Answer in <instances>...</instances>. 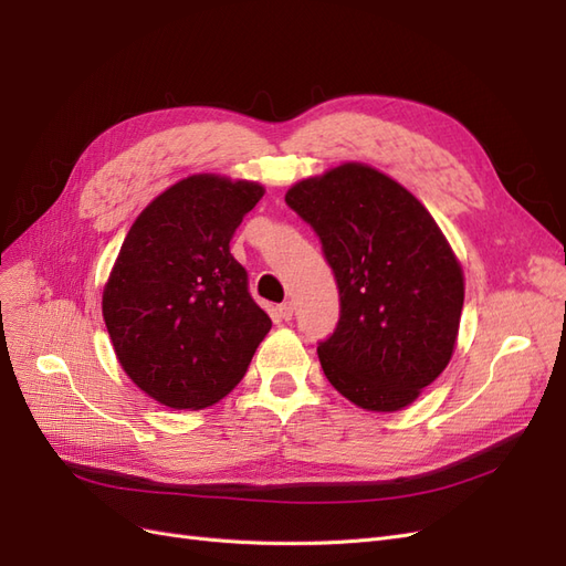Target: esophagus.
Instances as JSON below:
<instances>
[{
  "instance_id": "obj_1",
  "label": "esophagus",
  "mask_w": 566,
  "mask_h": 566,
  "mask_svg": "<svg viewBox=\"0 0 566 566\" xmlns=\"http://www.w3.org/2000/svg\"><path fill=\"white\" fill-rule=\"evenodd\" d=\"M279 316H281L283 321H290V318H293V304H290V302H283V304L279 306Z\"/></svg>"
}]
</instances>
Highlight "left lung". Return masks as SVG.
Returning a JSON list of instances; mask_svg holds the SVG:
<instances>
[{
	"label": "left lung",
	"instance_id": "left-lung-1",
	"mask_svg": "<svg viewBox=\"0 0 566 566\" xmlns=\"http://www.w3.org/2000/svg\"><path fill=\"white\" fill-rule=\"evenodd\" d=\"M318 233L339 287V323L318 345L328 382L354 406L394 413L449 366L465 276L424 205L397 179L342 163L287 188Z\"/></svg>",
	"mask_w": 566,
	"mask_h": 566
}]
</instances>
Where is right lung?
I'll use <instances>...</instances> for the list:
<instances>
[{"mask_svg": "<svg viewBox=\"0 0 566 566\" xmlns=\"http://www.w3.org/2000/svg\"><path fill=\"white\" fill-rule=\"evenodd\" d=\"M262 196L248 179H179L146 205L117 252L101 312L127 378L167 408L224 399L271 331L229 250Z\"/></svg>", "mask_w": 566, "mask_h": 566, "instance_id": "1", "label": "right lung"}]
</instances>
